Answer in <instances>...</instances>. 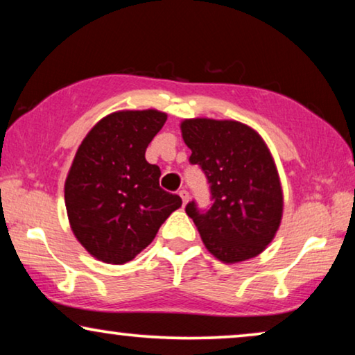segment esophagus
Returning <instances> with one entry per match:
<instances>
[{
  "mask_svg": "<svg viewBox=\"0 0 355 355\" xmlns=\"http://www.w3.org/2000/svg\"><path fill=\"white\" fill-rule=\"evenodd\" d=\"M179 196H181L182 203H184V205H186L187 200H189V192L186 191V189H182V191H179Z\"/></svg>",
  "mask_w": 355,
  "mask_h": 355,
  "instance_id": "obj_1",
  "label": "esophagus"
}]
</instances>
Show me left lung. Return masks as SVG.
I'll list each match as a JSON object with an SVG mask.
<instances>
[{
  "instance_id": "obj_1",
  "label": "left lung",
  "mask_w": 355,
  "mask_h": 355,
  "mask_svg": "<svg viewBox=\"0 0 355 355\" xmlns=\"http://www.w3.org/2000/svg\"><path fill=\"white\" fill-rule=\"evenodd\" d=\"M182 139L210 184L211 207L192 200L186 213L203 244L225 263L263 252L278 231L283 192L275 162L259 134L237 121L186 119Z\"/></svg>"
}]
</instances>
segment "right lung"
Here are the masks:
<instances>
[{
	"mask_svg": "<svg viewBox=\"0 0 355 355\" xmlns=\"http://www.w3.org/2000/svg\"><path fill=\"white\" fill-rule=\"evenodd\" d=\"M166 123L157 110L118 111L87 134L64 187L72 231L106 263L130 261L181 207V197L159 187L162 171L145 150Z\"/></svg>",
	"mask_w": 355,
	"mask_h": 355,
	"instance_id": "add662e5",
	"label": "right lung"
}]
</instances>
